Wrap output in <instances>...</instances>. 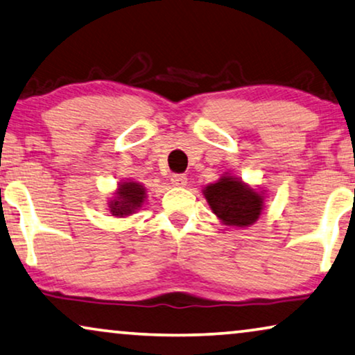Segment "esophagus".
<instances>
[{
  "instance_id": "esophagus-1",
  "label": "esophagus",
  "mask_w": 355,
  "mask_h": 355,
  "mask_svg": "<svg viewBox=\"0 0 355 355\" xmlns=\"http://www.w3.org/2000/svg\"><path fill=\"white\" fill-rule=\"evenodd\" d=\"M171 184L176 187H186L187 186V176L186 174H174L171 178Z\"/></svg>"
}]
</instances>
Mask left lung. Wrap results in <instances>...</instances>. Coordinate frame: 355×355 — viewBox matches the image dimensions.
<instances>
[{
	"label": "left lung",
	"instance_id": "left-lung-1",
	"mask_svg": "<svg viewBox=\"0 0 355 355\" xmlns=\"http://www.w3.org/2000/svg\"><path fill=\"white\" fill-rule=\"evenodd\" d=\"M203 196L211 211L226 226L254 225L263 210V193L247 186L239 178L226 174L203 189Z\"/></svg>",
	"mask_w": 355,
	"mask_h": 355
}]
</instances>
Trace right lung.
Instances as JSON below:
<instances>
[{
	"label": "right lung",
	"instance_id": "obj_1",
	"mask_svg": "<svg viewBox=\"0 0 355 355\" xmlns=\"http://www.w3.org/2000/svg\"><path fill=\"white\" fill-rule=\"evenodd\" d=\"M147 198V189L135 181L119 182L116 189L113 200L108 203L110 211L113 216H129L144 205Z\"/></svg>",
	"mask_w": 355,
	"mask_h": 355
}]
</instances>
